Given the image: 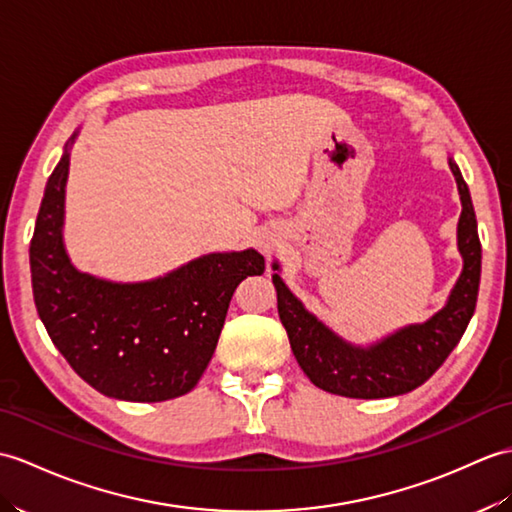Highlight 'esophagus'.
<instances>
[{"label": "esophagus", "mask_w": 512, "mask_h": 512, "mask_svg": "<svg viewBox=\"0 0 512 512\" xmlns=\"http://www.w3.org/2000/svg\"><path fill=\"white\" fill-rule=\"evenodd\" d=\"M259 246H261V248H264V253H270V251H272V248H275V240H270V237H264V240H261V242H259Z\"/></svg>", "instance_id": "1"}]
</instances>
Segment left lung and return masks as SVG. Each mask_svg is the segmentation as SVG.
I'll return each mask as SVG.
<instances>
[{"mask_svg": "<svg viewBox=\"0 0 512 512\" xmlns=\"http://www.w3.org/2000/svg\"><path fill=\"white\" fill-rule=\"evenodd\" d=\"M449 168L456 176L462 202L458 251L465 264L447 305L430 320L403 327L371 347H355L307 312L281 277L272 275V283L277 288L279 318L288 331L292 353L314 386L353 399L406 395L441 368L465 334L475 312V301H478L482 248L469 187L454 159H449ZM272 270H279L277 261L272 264Z\"/></svg>", "mask_w": 512, "mask_h": 512, "instance_id": "obj_1", "label": "left lung"}]
</instances>
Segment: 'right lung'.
<instances>
[{"instance_id": "1", "label": "right lung", "mask_w": 512, "mask_h": 512, "mask_svg": "<svg viewBox=\"0 0 512 512\" xmlns=\"http://www.w3.org/2000/svg\"><path fill=\"white\" fill-rule=\"evenodd\" d=\"M65 154L47 178L30 242L32 292L54 347L89 386L113 399L168 401L205 373L242 279L266 264L255 248L209 253L139 283L80 272L63 244Z\"/></svg>"}]
</instances>
